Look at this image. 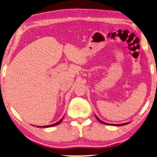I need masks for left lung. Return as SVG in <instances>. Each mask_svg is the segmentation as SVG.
Returning a JSON list of instances; mask_svg holds the SVG:
<instances>
[{"label": "left lung", "instance_id": "8db88e82", "mask_svg": "<svg viewBox=\"0 0 157 157\" xmlns=\"http://www.w3.org/2000/svg\"><path fill=\"white\" fill-rule=\"evenodd\" d=\"M96 119H97L98 120L100 123L103 124H106V125H111V126H120L126 125V124H129V123H130V122H126V123L120 124H109V123H106V122H103V121H102L101 120H100L99 118L96 116Z\"/></svg>", "mask_w": 157, "mask_h": 157}]
</instances>
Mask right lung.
I'll return each instance as SVG.
<instances>
[{
    "mask_svg": "<svg viewBox=\"0 0 157 157\" xmlns=\"http://www.w3.org/2000/svg\"><path fill=\"white\" fill-rule=\"evenodd\" d=\"M64 117V116H63ZM63 117L61 118V119L59 121V122H56L55 124H51V125H46V126H37V127H38V128H49V127H52V126H57V125H59V124L62 122V120H63Z\"/></svg>",
    "mask_w": 157,
    "mask_h": 157,
    "instance_id": "right-lung-1",
    "label": "right lung"
}]
</instances>
